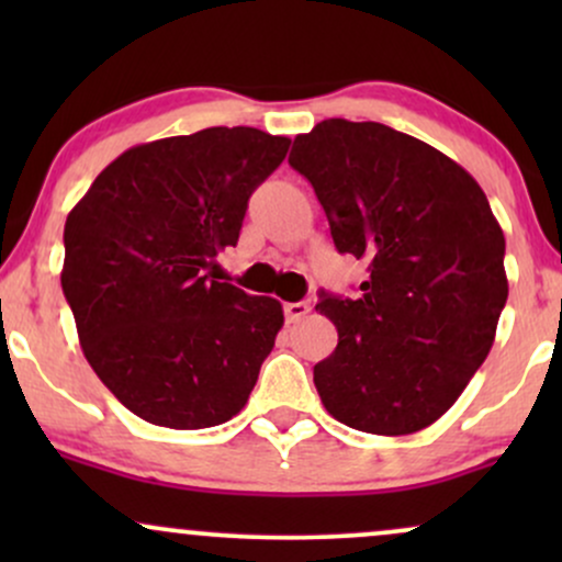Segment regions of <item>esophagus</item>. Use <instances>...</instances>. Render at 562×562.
I'll list each match as a JSON object with an SVG mask.
<instances>
[{
    "mask_svg": "<svg viewBox=\"0 0 562 562\" xmlns=\"http://www.w3.org/2000/svg\"><path fill=\"white\" fill-rule=\"evenodd\" d=\"M285 319L288 322H299L306 317L308 312H312V306H308V301H295V303H285Z\"/></svg>",
    "mask_w": 562,
    "mask_h": 562,
    "instance_id": "obj_1",
    "label": "esophagus"
}]
</instances>
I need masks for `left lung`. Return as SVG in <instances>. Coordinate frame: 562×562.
<instances>
[{"label":"left lung","mask_w":562,"mask_h":562,"mask_svg":"<svg viewBox=\"0 0 562 562\" xmlns=\"http://www.w3.org/2000/svg\"><path fill=\"white\" fill-rule=\"evenodd\" d=\"M288 164L317 192L340 254L367 261L357 299L322 293L338 346L314 364L338 423L378 436L428 428L488 357L507 301L505 235L486 195L436 147L327 119Z\"/></svg>","instance_id":"obj_1"}]
</instances>
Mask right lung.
Returning a JSON list of instances; mask_svg holds the SVG:
<instances>
[{"label":"right lung","instance_id":"right-lung-1","mask_svg":"<svg viewBox=\"0 0 562 562\" xmlns=\"http://www.w3.org/2000/svg\"><path fill=\"white\" fill-rule=\"evenodd\" d=\"M290 139L211 126L128 147L66 218L63 293L83 357L142 420L198 430L248 402L282 303L209 269L237 245L248 198Z\"/></svg>","mask_w":562,"mask_h":562}]
</instances>
